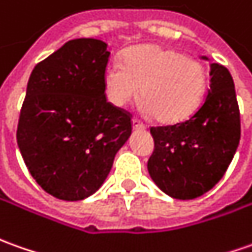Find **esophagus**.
<instances>
[{"label": "esophagus", "instance_id": "1", "mask_svg": "<svg viewBox=\"0 0 252 252\" xmlns=\"http://www.w3.org/2000/svg\"><path fill=\"white\" fill-rule=\"evenodd\" d=\"M132 128L133 129H145V126L140 123L139 120L132 119Z\"/></svg>", "mask_w": 252, "mask_h": 252}]
</instances>
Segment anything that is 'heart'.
I'll use <instances>...</instances> for the list:
<instances>
[{"label": "heart", "mask_w": 252, "mask_h": 252, "mask_svg": "<svg viewBox=\"0 0 252 252\" xmlns=\"http://www.w3.org/2000/svg\"><path fill=\"white\" fill-rule=\"evenodd\" d=\"M109 102L126 106L138 96L142 112L162 124H178L193 116L207 90V71L200 62L182 52L146 44L128 49L123 63L110 62L103 73Z\"/></svg>", "instance_id": "b5f03b06"}]
</instances>
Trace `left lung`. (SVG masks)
<instances>
[{
  "label": "left lung",
  "mask_w": 252,
  "mask_h": 252,
  "mask_svg": "<svg viewBox=\"0 0 252 252\" xmlns=\"http://www.w3.org/2000/svg\"><path fill=\"white\" fill-rule=\"evenodd\" d=\"M210 68L208 95L197 112L184 123L150 129L155 150L148 161L149 175L158 189L179 200L211 190L226 172L240 140L233 78L220 63Z\"/></svg>",
  "instance_id": "1"
}]
</instances>
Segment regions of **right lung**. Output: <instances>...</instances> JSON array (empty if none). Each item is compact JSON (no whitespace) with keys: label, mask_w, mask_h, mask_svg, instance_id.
I'll list each match as a JSON object with an SVG mask.
<instances>
[{"label":"right lung","mask_w":252,"mask_h":252,"mask_svg":"<svg viewBox=\"0 0 252 252\" xmlns=\"http://www.w3.org/2000/svg\"><path fill=\"white\" fill-rule=\"evenodd\" d=\"M109 56L103 41L71 40L40 62L29 78L19 150L35 182L59 200L92 196L131 136L129 114L104 95Z\"/></svg>","instance_id":"right-lung-1"}]
</instances>
